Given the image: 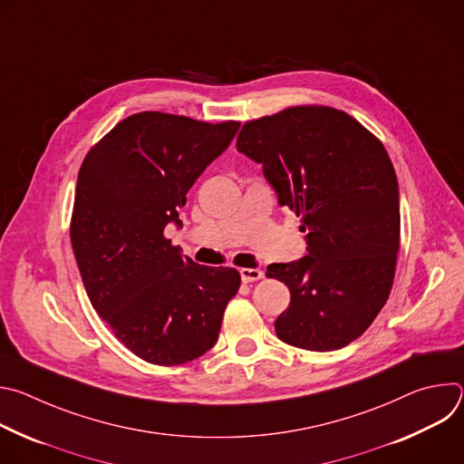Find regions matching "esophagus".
<instances>
[{"instance_id": "34e87169", "label": "esophagus", "mask_w": 464, "mask_h": 464, "mask_svg": "<svg viewBox=\"0 0 464 464\" xmlns=\"http://www.w3.org/2000/svg\"><path fill=\"white\" fill-rule=\"evenodd\" d=\"M240 277L244 283H253V281H258L264 277V272L258 270V268H242L240 270Z\"/></svg>"}]
</instances>
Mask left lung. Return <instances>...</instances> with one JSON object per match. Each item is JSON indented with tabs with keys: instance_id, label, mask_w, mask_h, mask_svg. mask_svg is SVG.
Segmentation results:
<instances>
[{
	"instance_id": "left-lung-1",
	"label": "left lung",
	"mask_w": 464,
	"mask_h": 464,
	"mask_svg": "<svg viewBox=\"0 0 464 464\" xmlns=\"http://www.w3.org/2000/svg\"><path fill=\"white\" fill-rule=\"evenodd\" d=\"M237 150L262 165L279 206L301 217L306 255L270 264L290 288L276 333L306 351H336L383 308L401 247L399 181L383 145L349 113L294 106L242 126Z\"/></svg>"
}]
</instances>
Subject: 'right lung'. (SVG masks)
<instances>
[{
  "mask_svg": "<svg viewBox=\"0 0 464 464\" xmlns=\"http://www.w3.org/2000/svg\"><path fill=\"white\" fill-rule=\"evenodd\" d=\"M238 128L237 121L134 113L79 170L70 235L84 288L115 336L149 363L170 367L206 354L238 292L235 268L200 266L163 235L169 224L181 227L188 188Z\"/></svg>",
  "mask_w": 464,
  "mask_h": 464,
  "instance_id": "obj_1",
  "label": "right lung"
}]
</instances>
